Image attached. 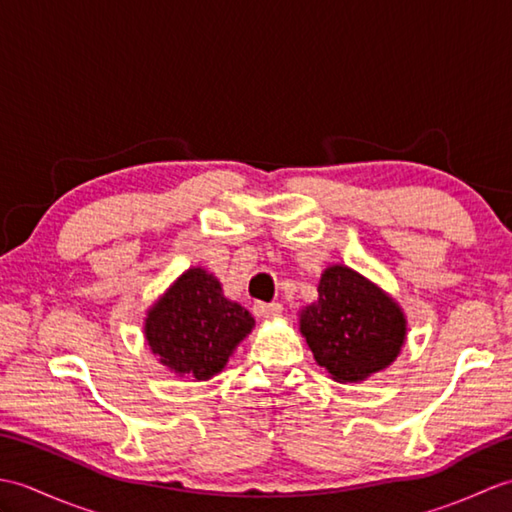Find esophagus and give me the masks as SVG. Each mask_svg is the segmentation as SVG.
<instances>
[{
  "mask_svg": "<svg viewBox=\"0 0 512 512\" xmlns=\"http://www.w3.org/2000/svg\"><path fill=\"white\" fill-rule=\"evenodd\" d=\"M281 303H264V301H257L253 306V312L257 314L259 319H275L281 314Z\"/></svg>",
  "mask_w": 512,
  "mask_h": 512,
  "instance_id": "esophagus-1",
  "label": "esophagus"
}]
</instances>
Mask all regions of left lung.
<instances>
[{"mask_svg": "<svg viewBox=\"0 0 512 512\" xmlns=\"http://www.w3.org/2000/svg\"><path fill=\"white\" fill-rule=\"evenodd\" d=\"M301 334L314 361L341 380L358 383L385 369L405 343V317L394 299L354 270L323 273L319 299L301 312Z\"/></svg>", "mask_w": 512, "mask_h": 512, "instance_id": "obj_1", "label": "left lung"}]
</instances>
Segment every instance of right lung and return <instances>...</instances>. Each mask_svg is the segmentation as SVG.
Masks as SVG:
<instances>
[{
  "label": "right lung",
  "mask_w": 512,
  "mask_h": 512,
  "mask_svg": "<svg viewBox=\"0 0 512 512\" xmlns=\"http://www.w3.org/2000/svg\"><path fill=\"white\" fill-rule=\"evenodd\" d=\"M253 323L248 310L224 299L220 281L191 268L149 310L145 334L171 372L206 380L222 372Z\"/></svg>",
  "instance_id": "obj_1"
}]
</instances>
